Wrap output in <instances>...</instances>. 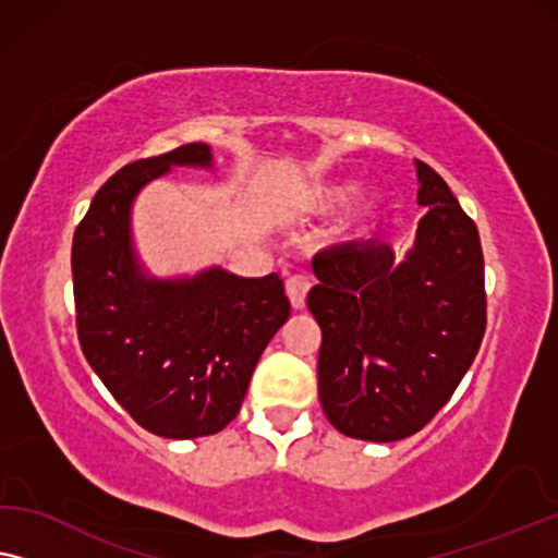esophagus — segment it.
I'll list each match as a JSON object with an SVG mask.
<instances>
[{"mask_svg":"<svg viewBox=\"0 0 558 558\" xmlns=\"http://www.w3.org/2000/svg\"><path fill=\"white\" fill-rule=\"evenodd\" d=\"M308 290H311V280L305 278V276L288 278V282H286V293H288V298H290V305H293L295 311L305 308V295H308Z\"/></svg>","mask_w":558,"mask_h":558,"instance_id":"1","label":"esophagus"}]
</instances>
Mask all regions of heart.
<instances>
[{
	"instance_id": "1",
	"label": "heart",
	"mask_w": 558,
	"mask_h": 558,
	"mask_svg": "<svg viewBox=\"0 0 558 558\" xmlns=\"http://www.w3.org/2000/svg\"><path fill=\"white\" fill-rule=\"evenodd\" d=\"M359 184L354 179L336 177V179H318V182L303 184L293 194V211L298 217H328L336 209H341L351 197H354ZM384 215H387V194L381 190H366L349 204L343 217L336 225L333 238L349 245L372 240L381 230Z\"/></svg>"
}]
</instances>
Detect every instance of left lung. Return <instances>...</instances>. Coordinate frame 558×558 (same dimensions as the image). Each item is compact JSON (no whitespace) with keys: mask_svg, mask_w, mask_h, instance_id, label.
<instances>
[{"mask_svg":"<svg viewBox=\"0 0 558 558\" xmlns=\"http://www.w3.org/2000/svg\"><path fill=\"white\" fill-rule=\"evenodd\" d=\"M414 167L427 215L402 260L387 242L313 257L320 407L341 435L366 442L420 433L458 389L485 333L477 227L435 169Z\"/></svg>","mask_w":558,"mask_h":558,"instance_id":"left-lung-1","label":"left lung"}]
</instances>
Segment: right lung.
<instances>
[{
	"label": "right lung",
	"mask_w": 558,
	"mask_h": 558,
	"mask_svg": "<svg viewBox=\"0 0 558 558\" xmlns=\"http://www.w3.org/2000/svg\"><path fill=\"white\" fill-rule=\"evenodd\" d=\"M174 167L211 169L207 144L133 161L108 179L73 238L77 339L93 372L148 433L215 435L238 417L290 303L278 272L242 278L211 265L156 278L133 247L131 209Z\"/></svg>",
	"instance_id": "right-lung-1"
}]
</instances>
